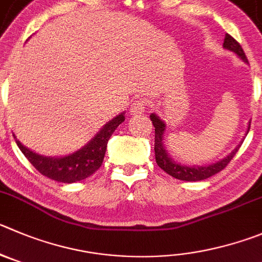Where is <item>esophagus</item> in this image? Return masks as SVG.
Wrapping results in <instances>:
<instances>
[{"instance_id": "obj_1", "label": "esophagus", "mask_w": 262, "mask_h": 262, "mask_svg": "<svg viewBox=\"0 0 262 262\" xmlns=\"http://www.w3.org/2000/svg\"><path fill=\"white\" fill-rule=\"evenodd\" d=\"M146 108V101L143 98H138L133 103L130 104V114L132 115H141L145 112Z\"/></svg>"}]
</instances>
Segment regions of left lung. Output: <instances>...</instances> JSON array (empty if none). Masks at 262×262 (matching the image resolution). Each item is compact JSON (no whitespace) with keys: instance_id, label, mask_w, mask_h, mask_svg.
<instances>
[{"instance_id":"8db88e82","label":"left lung","mask_w":262,"mask_h":262,"mask_svg":"<svg viewBox=\"0 0 262 262\" xmlns=\"http://www.w3.org/2000/svg\"><path fill=\"white\" fill-rule=\"evenodd\" d=\"M224 48L227 49V50L234 51L235 54H238L239 57H241L244 62H248V59H247L246 57V53L243 51V48L241 46V43H239L235 38L231 37L229 33L225 35ZM150 119L151 121H152L154 128H155V147H154V150H155L156 163H158L159 167L164 170V172H167L168 174L177 178V180H182V181L207 180V178L212 177V176H214L216 173L224 170L239 150V147H236L230 155H227L226 158L222 159L221 161H219V163H216V164L208 165V167H187V165L177 164L176 161H173L172 159L168 156L167 151L164 150V146H163V136H164L165 124L163 123V121H161L155 114L151 115ZM249 125H251V124H249Z\"/></svg>"}]
</instances>
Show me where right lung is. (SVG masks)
<instances>
[{
  "label": "right lung",
  "mask_w": 262,
  "mask_h": 262,
  "mask_svg": "<svg viewBox=\"0 0 262 262\" xmlns=\"http://www.w3.org/2000/svg\"><path fill=\"white\" fill-rule=\"evenodd\" d=\"M124 120H125L124 114L112 119L85 147H82L81 150L72 154V155L66 156V158L41 156L31 151L29 148L24 147L18 139H15V142L21 152L24 154V156L28 159L29 163L41 174L46 176L50 180L58 181V182H77V181L90 177L93 173H95L101 168L110 137L112 136L115 129L123 123Z\"/></svg>",
  "instance_id": "add662e5"
}]
</instances>
